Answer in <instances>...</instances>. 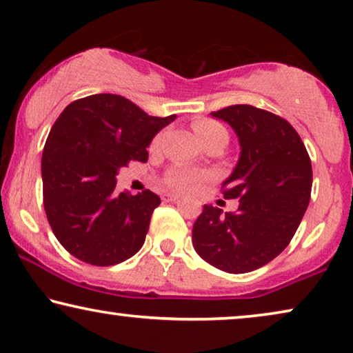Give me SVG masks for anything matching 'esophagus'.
Segmentation results:
<instances>
[{
    "label": "esophagus",
    "mask_w": 353,
    "mask_h": 353,
    "mask_svg": "<svg viewBox=\"0 0 353 353\" xmlns=\"http://www.w3.org/2000/svg\"><path fill=\"white\" fill-rule=\"evenodd\" d=\"M161 198H163V201H165V203H170V201H177L179 195H174V193H165V195H163Z\"/></svg>",
    "instance_id": "obj_1"
}]
</instances>
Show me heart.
I'll list each match as a JSON object with an SVG mask.
<instances>
[{"label":"heart","mask_w":353,"mask_h":353,"mask_svg":"<svg viewBox=\"0 0 353 353\" xmlns=\"http://www.w3.org/2000/svg\"><path fill=\"white\" fill-rule=\"evenodd\" d=\"M192 128L203 145L216 137H227L225 128L222 126L221 123L210 120V118H196V120H193ZM158 142H160V137H157L155 141H153V147L158 145ZM206 179L208 174L203 171L188 170V168H172L171 171L166 172L165 183L168 188H171V190L185 193L196 190Z\"/></svg>","instance_id":"b5f03b06"}]
</instances>
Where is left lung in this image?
Wrapping results in <instances>:
<instances>
[{
	"label": "left lung",
	"instance_id": "1",
	"mask_svg": "<svg viewBox=\"0 0 353 353\" xmlns=\"http://www.w3.org/2000/svg\"><path fill=\"white\" fill-rule=\"evenodd\" d=\"M236 132L241 153L222 183L225 200L240 198L236 212L205 205L192 230L195 251L228 274H246L274 261L309 206L312 163L304 142L285 118L252 105L212 112Z\"/></svg>",
	"mask_w": 353,
	"mask_h": 353
}]
</instances>
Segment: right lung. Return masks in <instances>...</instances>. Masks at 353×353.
Segmentation results:
<instances>
[{"label":"right lung","mask_w":353,"mask_h":353,"mask_svg":"<svg viewBox=\"0 0 353 353\" xmlns=\"http://www.w3.org/2000/svg\"><path fill=\"white\" fill-rule=\"evenodd\" d=\"M174 120L150 117L117 94L78 99L61 113L43 148V203L72 256L108 267L141 250L161 200L150 190L117 195L115 177L129 161L145 163L152 139Z\"/></svg>","instance_id":"add662e5"}]
</instances>
